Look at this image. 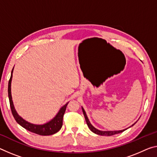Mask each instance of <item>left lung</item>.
I'll return each mask as SVG.
<instances>
[{
	"label": "left lung",
	"mask_w": 157,
	"mask_h": 157,
	"mask_svg": "<svg viewBox=\"0 0 157 157\" xmlns=\"http://www.w3.org/2000/svg\"><path fill=\"white\" fill-rule=\"evenodd\" d=\"M82 112H83V114H84V118H85V120H86V124H87L88 127L89 128V129L92 131V132H94V133L96 134H98V135H101V136H113V135H115V134H117V133H120L121 132H123L126 130V129H124V130H121V131H99L98 129H96V128H94L93 126L91 125V123L89 122V119L87 116H86V114L85 113V111L82 108ZM132 125V126H133Z\"/></svg>",
	"instance_id": "left-lung-1"
}]
</instances>
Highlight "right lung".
<instances>
[{
	"instance_id": "obj_1",
	"label": "right lung",
	"mask_w": 157,
	"mask_h": 157,
	"mask_svg": "<svg viewBox=\"0 0 157 157\" xmlns=\"http://www.w3.org/2000/svg\"><path fill=\"white\" fill-rule=\"evenodd\" d=\"M12 72H13V69H12V71L11 76L8 82V97L10 101V105L12 115H13L14 118L16 120L17 122L18 123L19 125H21L22 127L26 128V130L31 131L32 133L38 134V135L40 136H50L52 135V134H54L58 132L62 127V125H63V115L64 113H65L66 107L68 105V103L62 107L55 117L49 121V122L44 124L43 125H36V124H32L31 123H29L28 121H25L24 119L21 117H19V115H18V114L17 113L15 109H14L11 95V81L12 78Z\"/></svg>"
}]
</instances>
